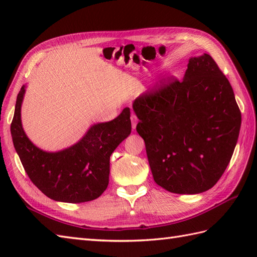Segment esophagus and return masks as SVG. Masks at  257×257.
Segmentation results:
<instances>
[{"instance_id": "esophagus-1", "label": "esophagus", "mask_w": 257, "mask_h": 257, "mask_svg": "<svg viewBox=\"0 0 257 257\" xmlns=\"http://www.w3.org/2000/svg\"><path fill=\"white\" fill-rule=\"evenodd\" d=\"M130 119H132V127H133V129L135 130L136 127H137L138 119H137V117H136L135 113H132V117H130Z\"/></svg>"}]
</instances>
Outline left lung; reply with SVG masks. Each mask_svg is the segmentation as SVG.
I'll return each mask as SVG.
<instances>
[{
    "mask_svg": "<svg viewBox=\"0 0 257 257\" xmlns=\"http://www.w3.org/2000/svg\"><path fill=\"white\" fill-rule=\"evenodd\" d=\"M133 109L157 184L172 193L198 194L219 181L242 118L230 81L209 54L190 57L181 81L139 96Z\"/></svg>",
    "mask_w": 257,
    "mask_h": 257,
    "instance_id": "obj_1",
    "label": "left lung"
}]
</instances>
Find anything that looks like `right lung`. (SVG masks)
Returning <instances> with one entry per match:
<instances>
[{
  "mask_svg": "<svg viewBox=\"0 0 257 257\" xmlns=\"http://www.w3.org/2000/svg\"><path fill=\"white\" fill-rule=\"evenodd\" d=\"M26 85L22 86L11 135L27 176L48 198L67 203L97 199L108 187L109 160L132 133L130 109L123 108L111 121L90 125L77 143L58 151H46L32 143L23 129L21 109Z\"/></svg>",
  "mask_w": 257,
  "mask_h": 257,
  "instance_id": "1",
  "label": "right lung"
}]
</instances>
